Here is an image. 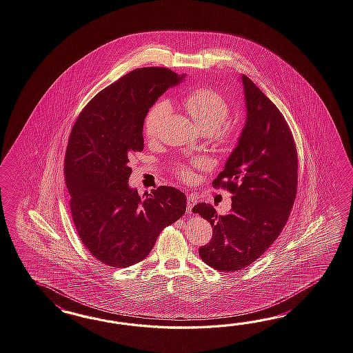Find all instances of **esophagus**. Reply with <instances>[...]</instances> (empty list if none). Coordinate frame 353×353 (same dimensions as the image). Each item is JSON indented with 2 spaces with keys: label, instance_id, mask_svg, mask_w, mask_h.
I'll return each instance as SVG.
<instances>
[{
  "label": "esophagus",
  "instance_id": "esophagus-1",
  "mask_svg": "<svg viewBox=\"0 0 353 353\" xmlns=\"http://www.w3.org/2000/svg\"><path fill=\"white\" fill-rule=\"evenodd\" d=\"M196 201H198V199L195 196H192V195L188 196V213L192 212V207L196 204Z\"/></svg>",
  "mask_w": 353,
  "mask_h": 353
}]
</instances>
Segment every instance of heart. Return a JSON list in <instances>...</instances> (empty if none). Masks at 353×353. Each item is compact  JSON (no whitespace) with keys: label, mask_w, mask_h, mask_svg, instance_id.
Listing matches in <instances>:
<instances>
[{"label":"heart","mask_w":353,"mask_h":353,"mask_svg":"<svg viewBox=\"0 0 353 353\" xmlns=\"http://www.w3.org/2000/svg\"><path fill=\"white\" fill-rule=\"evenodd\" d=\"M183 107L201 132L210 134L216 145L227 146L236 138V129L225 119L230 113V105L222 95L208 88H199L191 90L182 99ZM170 111L167 102H157L148 111L144 121V132L148 139L158 135L161 123ZM199 161L181 164L177 172L182 180L190 181L194 177V168L199 165Z\"/></svg>","instance_id":"1"}]
</instances>
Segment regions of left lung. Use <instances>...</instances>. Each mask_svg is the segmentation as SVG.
<instances>
[{"label":"left lung","mask_w":353,"mask_h":353,"mask_svg":"<svg viewBox=\"0 0 353 353\" xmlns=\"http://www.w3.org/2000/svg\"><path fill=\"white\" fill-rule=\"evenodd\" d=\"M241 83L246 120L213 181L232 192V208L225 215L205 203L192 209L213 227L200 258L222 272L249 267L267 251L288 221L297 190V152L283 114L251 79L241 75Z\"/></svg>","instance_id":"1"}]
</instances>
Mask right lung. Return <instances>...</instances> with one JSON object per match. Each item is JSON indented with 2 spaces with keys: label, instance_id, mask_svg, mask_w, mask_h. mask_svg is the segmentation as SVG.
I'll use <instances>...</instances> for the list:
<instances>
[{
  "label": "right lung",
  "instance_id": "1",
  "mask_svg": "<svg viewBox=\"0 0 353 353\" xmlns=\"http://www.w3.org/2000/svg\"><path fill=\"white\" fill-rule=\"evenodd\" d=\"M185 77L163 68L134 70L95 95L71 130L65 182L72 221L84 246L105 265L141 261L164 227L186 212L180 190L161 186L140 196L129 186V158L144 149L146 113Z\"/></svg>",
  "mask_w": 353,
  "mask_h": 353
}]
</instances>
